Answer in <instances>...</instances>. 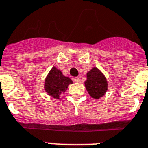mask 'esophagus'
<instances>
[{
	"label": "esophagus",
	"instance_id": "obj_1",
	"mask_svg": "<svg viewBox=\"0 0 148 148\" xmlns=\"http://www.w3.org/2000/svg\"><path fill=\"white\" fill-rule=\"evenodd\" d=\"M73 80H74V82H76V83H79V82H80V78H79V77H76L73 78Z\"/></svg>",
	"mask_w": 148,
	"mask_h": 148
}]
</instances>
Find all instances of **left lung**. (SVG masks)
Returning a JSON list of instances; mask_svg holds the SVG:
<instances>
[{
	"mask_svg": "<svg viewBox=\"0 0 148 148\" xmlns=\"http://www.w3.org/2000/svg\"><path fill=\"white\" fill-rule=\"evenodd\" d=\"M84 84L89 95L95 99L103 96L108 89L106 78L96 67H93L87 73V80Z\"/></svg>",
	"mask_w": 148,
	"mask_h": 148,
	"instance_id": "8db88e82",
	"label": "left lung"
}]
</instances>
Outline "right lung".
I'll use <instances>...</instances> for the list:
<instances>
[{
	"instance_id": "obj_1",
	"label": "right lung",
	"mask_w": 148,
	"mask_h": 148,
	"mask_svg": "<svg viewBox=\"0 0 148 148\" xmlns=\"http://www.w3.org/2000/svg\"><path fill=\"white\" fill-rule=\"evenodd\" d=\"M72 83L69 77H65L60 70L53 66L45 80L44 88L49 95L59 99L60 95L66 92L68 85Z\"/></svg>"
}]
</instances>
